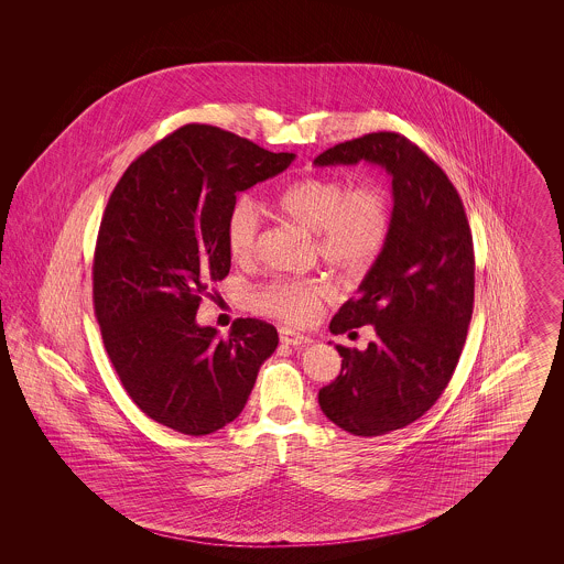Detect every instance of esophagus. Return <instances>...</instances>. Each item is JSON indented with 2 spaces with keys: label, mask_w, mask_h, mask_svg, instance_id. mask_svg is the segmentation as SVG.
Returning a JSON list of instances; mask_svg holds the SVG:
<instances>
[{
  "label": "esophagus",
  "mask_w": 564,
  "mask_h": 564,
  "mask_svg": "<svg viewBox=\"0 0 564 564\" xmlns=\"http://www.w3.org/2000/svg\"><path fill=\"white\" fill-rule=\"evenodd\" d=\"M279 336H281V343L290 345V347H306V345L313 343L308 336H304V334H300L295 329H290V327H281Z\"/></svg>",
  "instance_id": "esophagus-1"
}]
</instances>
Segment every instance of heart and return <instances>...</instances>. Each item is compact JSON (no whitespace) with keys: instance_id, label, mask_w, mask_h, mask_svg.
Returning <instances> with one entry per match:
<instances>
[{"instance_id":"1","label":"heart","mask_w":564,"mask_h":564,"mask_svg":"<svg viewBox=\"0 0 564 564\" xmlns=\"http://www.w3.org/2000/svg\"><path fill=\"white\" fill-rule=\"evenodd\" d=\"M276 214L315 235V247L332 269L357 274L370 269L391 235V205L376 184L349 188L336 177H306L274 196ZM224 239L235 264L256 260L260 215L242 198L226 217ZM334 290L323 279H276L251 295V306L290 323L313 322Z\"/></svg>"}]
</instances>
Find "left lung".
<instances>
[{
	"instance_id": "1",
	"label": "left lung",
	"mask_w": 564,
	"mask_h": 564,
	"mask_svg": "<svg viewBox=\"0 0 564 564\" xmlns=\"http://www.w3.org/2000/svg\"><path fill=\"white\" fill-rule=\"evenodd\" d=\"M359 161L391 175V235L329 329L375 325L376 340L366 350L336 345L343 368L319 405L340 430L375 437L421 419L451 382L474 313L476 264L458 192L419 145L403 134H364L315 164Z\"/></svg>"
}]
</instances>
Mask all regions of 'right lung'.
<instances>
[{
    "label": "right lung",
    "instance_id": "1",
    "mask_svg": "<svg viewBox=\"0 0 564 564\" xmlns=\"http://www.w3.org/2000/svg\"><path fill=\"white\" fill-rule=\"evenodd\" d=\"M294 159L186 124L131 162L109 196L93 264L95 315L122 387L164 427L207 435L232 423L279 345L270 323L237 319L221 338L196 323V311L230 272L224 226L237 194Z\"/></svg>",
    "mask_w": 564,
    "mask_h": 564
}]
</instances>
